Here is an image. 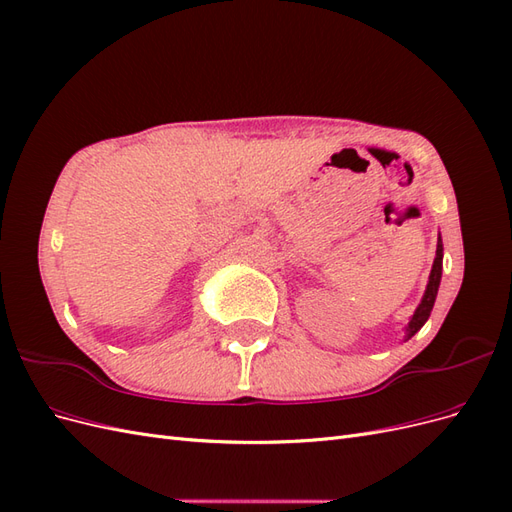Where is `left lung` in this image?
Masks as SVG:
<instances>
[{
  "instance_id": "8db88e82",
  "label": "left lung",
  "mask_w": 512,
  "mask_h": 512,
  "mask_svg": "<svg viewBox=\"0 0 512 512\" xmlns=\"http://www.w3.org/2000/svg\"><path fill=\"white\" fill-rule=\"evenodd\" d=\"M442 256H444V245H442V239L438 237V247H436V258H433V267H431V273H429V282H427V288H425V294L421 303H418V307L414 309V314L410 318V322L406 324V335H404V342H408V339L421 331L423 324L427 322L431 309H433V303H436V297H438V288H440V280H442Z\"/></svg>"
}]
</instances>
